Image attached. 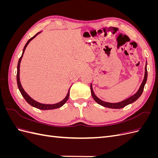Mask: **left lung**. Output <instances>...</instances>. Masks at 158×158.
Instances as JSON below:
<instances>
[{
	"label": "left lung",
	"mask_w": 158,
	"mask_h": 158,
	"mask_svg": "<svg viewBox=\"0 0 158 158\" xmlns=\"http://www.w3.org/2000/svg\"><path fill=\"white\" fill-rule=\"evenodd\" d=\"M147 76H148V72H147V62H146V66H145V74H144V80H143L142 82L140 85V86L138 90V92L135 95H132L131 97L128 98H127L125 100H123V101H122L121 102H118V103H109V102H106L104 101H102V99H99L96 96V95H95V94L94 93L92 84H91V85H90L91 94H92V97H93V98H94L95 101L98 104L101 105V106H102L103 107H108V108H111V109H121V108H123V107H125V106H128V104H131L133 102H135L136 100H137L138 98H140V96L142 95V94L143 92V90H144V85L146 83Z\"/></svg>",
	"instance_id": "8db88e82"
}]
</instances>
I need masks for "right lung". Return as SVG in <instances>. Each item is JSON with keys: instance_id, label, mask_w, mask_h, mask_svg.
Masks as SVG:
<instances>
[{"instance_id": "add662e5", "label": "right lung", "mask_w": 158, "mask_h": 158, "mask_svg": "<svg viewBox=\"0 0 158 158\" xmlns=\"http://www.w3.org/2000/svg\"><path fill=\"white\" fill-rule=\"evenodd\" d=\"M40 32H38L37 34H35L34 36L32 37L31 38L27 41V42L26 43V44L25 45L24 47H23V52H22V56H20V58L18 60V66H17V75H16V80H17V84H18V87L19 90H20V92L21 93V94L22 95V96L23 97V98L25 99L26 101L29 103L30 106L34 107L37 109H41V110H50V109H57V108H59L60 107H62L63 106V105L67 101L69 98V94H70V90H69V92L67 93V95H66V96L64 98V99L63 100H62L61 102H59V103H56L55 104H44V103H41L37 102L36 101H35L34 99H33L31 97H30L28 94L25 92L24 89L22 88L21 83H20V63H21V60L22 59V56L23 53H24V51L25 49L26 48L27 45L29 44V43L33 39V38L35 37L39 33H40ZM70 89V88H69Z\"/></svg>"}]
</instances>
